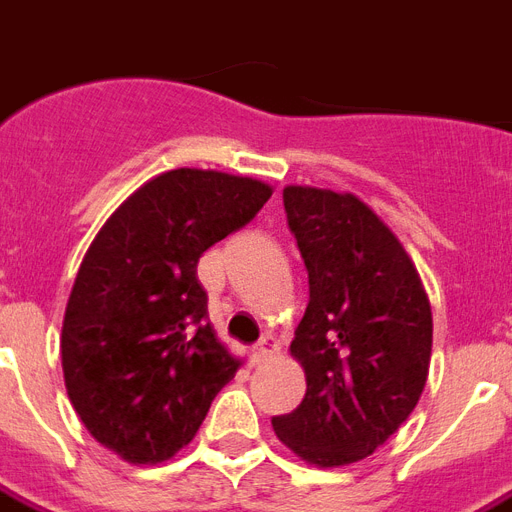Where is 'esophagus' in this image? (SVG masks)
Here are the masks:
<instances>
[{"instance_id": "obj_1", "label": "esophagus", "mask_w": 512, "mask_h": 512, "mask_svg": "<svg viewBox=\"0 0 512 512\" xmlns=\"http://www.w3.org/2000/svg\"><path fill=\"white\" fill-rule=\"evenodd\" d=\"M278 350H281L278 339L276 336L268 334V336H263V339H260L255 347H252V360H255V363H265V360H270V357L276 355Z\"/></svg>"}]
</instances>
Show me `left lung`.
Listing matches in <instances>:
<instances>
[{"label": "left lung", "instance_id": "1", "mask_svg": "<svg viewBox=\"0 0 512 512\" xmlns=\"http://www.w3.org/2000/svg\"><path fill=\"white\" fill-rule=\"evenodd\" d=\"M284 207L310 278L289 344L307 392L270 423L297 458L339 468L373 455L421 400L431 302L413 257L360 197L286 186Z\"/></svg>", "mask_w": 512, "mask_h": 512}]
</instances>
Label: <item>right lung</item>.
<instances>
[{
    "label": "right lung",
    "instance_id": "right-lung-1",
    "mask_svg": "<svg viewBox=\"0 0 512 512\" xmlns=\"http://www.w3.org/2000/svg\"><path fill=\"white\" fill-rule=\"evenodd\" d=\"M270 194L257 178L168 170L139 186L86 249L62 318V376L83 426L118 458H173L239 371L207 321L197 263Z\"/></svg>",
    "mask_w": 512,
    "mask_h": 512
}]
</instances>
